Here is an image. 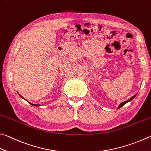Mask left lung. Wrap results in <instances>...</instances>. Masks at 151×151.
Returning <instances> with one entry per match:
<instances>
[{"label": "left lung", "instance_id": "left-lung-1", "mask_svg": "<svg viewBox=\"0 0 151 151\" xmlns=\"http://www.w3.org/2000/svg\"><path fill=\"white\" fill-rule=\"evenodd\" d=\"M136 95H137V94H136L135 95H134V96H132V97H131V98H130V99H129L128 100H127V101H125V102H122V103H121V104H119V106H118V108H122V107L123 106H124V105H125V104L126 103H127V102H130V101H131V100H132L133 99V98H135V97L136 96Z\"/></svg>", "mask_w": 151, "mask_h": 151}]
</instances>
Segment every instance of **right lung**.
<instances>
[{
    "mask_svg": "<svg viewBox=\"0 0 151 151\" xmlns=\"http://www.w3.org/2000/svg\"><path fill=\"white\" fill-rule=\"evenodd\" d=\"M19 95H20V97L21 98H22V96L20 95V94H19ZM26 100V99H25ZM27 101V100H26ZM27 102H28V101H27ZM29 104H31V105H32V106H40V104H32V103H30V102H28Z\"/></svg>",
    "mask_w": 151,
    "mask_h": 151,
    "instance_id": "right-lung-1",
    "label": "right lung"
}]
</instances>
